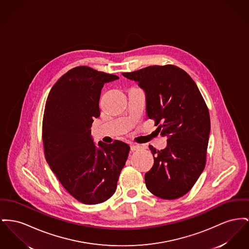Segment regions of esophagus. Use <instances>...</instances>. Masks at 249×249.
Masks as SVG:
<instances>
[{
    "label": "esophagus",
    "instance_id": "obj_1",
    "mask_svg": "<svg viewBox=\"0 0 249 249\" xmlns=\"http://www.w3.org/2000/svg\"><path fill=\"white\" fill-rule=\"evenodd\" d=\"M130 146H131V149H132V151L137 150V149H139V148H140V146H139V145H137V144H135V143H132Z\"/></svg>",
    "mask_w": 249,
    "mask_h": 249
}]
</instances>
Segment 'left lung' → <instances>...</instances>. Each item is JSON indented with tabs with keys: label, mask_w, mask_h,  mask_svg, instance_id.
Instances as JSON below:
<instances>
[{
	"label": "left lung",
	"mask_w": 249,
	"mask_h": 249,
	"mask_svg": "<svg viewBox=\"0 0 249 249\" xmlns=\"http://www.w3.org/2000/svg\"><path fill=\"white\" fill-rule=\"evenodd\" d=\"M146 92V113L167 146L157 150L146 172V188L162 199H176L192 189L206 164L211 130L204 99L190 75L174 65L149 66L122 73Z\"/></svg>",
	"instance_id": "1"
}]
</instances>
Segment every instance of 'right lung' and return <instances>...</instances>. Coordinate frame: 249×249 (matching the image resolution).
Masks as SVG:
<instances>
[{
    "label": "right lung",
    "instance_id": "1",
    "mask_svg": "<svg viewBox=\"0 0 249 249\" xmlns=\"http://www.w3.org/2000/svg\"><path fill=\"white\" fill-rule=\"evenodd\" d=\"M117 75L80 66L64 74L52 88L42 122L44 155L60 183L84 204H99L117 189L130 146L115 140L96 147L90 128L100 117L99 101L105 83Z\"/></svg>",
    "mask_w": 249,
    "mask_h": 249
}]
</instances>
